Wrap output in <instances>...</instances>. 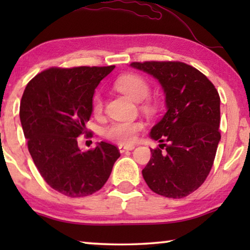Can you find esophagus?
<instances>
[{
	"label": "esophagus",
	"instance_id": "esophagus-1",
	"mask_svg": "<svg viewBox=\"0 0 250 250\" xmlns=\"http://www.w3.org/2000/svg\"><path fill=\"white\" fill-rule=\"evenodd\" d=\"M134 148H135L134 146H118V149H119V151H121V153L125 152V151H129V150H133Z\"/></svg>",
	"mask_w": 250,
	"mask_h": 250
}]
</instances>
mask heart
I'll return each mask as SVG.
<instances>
[{"label": "heart", "mask_w": 250, "mask_h": 250, "mask_svg": "<svg viewBox=\"0 0 250 250\" xmlns=\"http://www.w3.org/2000/svg\"><path fill=\"white\" fill-rule=\"evenodd\" d=\"M115 87L132 101L140 102L148 97L150 87L145 78L139 75H125L119 77L115 83ZM146 109L152 110V105L146 104ZM104 109V102L100 95H95L92 104V111L95 116L101 115ZM143 128V124L140 122H119L114 123L108 126L104 131L105 138L111 141L121 143V145H128L136 139L138 133Z\"/></svg>", "instance_id": "heart-1"}]
</instances>
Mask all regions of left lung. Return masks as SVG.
Returning <instances> with one entry per match:
<instances>
[{"mask_svg":"<svg viewBox=\"0 0 250 250\" xmlns=\"http://www.w3.org/2000/svg\"><path fill=\"white\" fill-rule=\"evenodd\" d=\"M131 67L159 82L167 109L150 131L160 145L150 150L143 179L160 196H189L209 174L221 140L218 92L203 73L179 61L132 62Z\"/></svg>","mask_w":250,"mask_h":250,"instance_id":"1","label":"left lung"}]
</instances>
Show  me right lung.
<instances>
[{"mask_svg": "<svg viewBox=\"0 0 250 250\" xmlns=\"http://www.w3.org/2000/svg\"><path fill=\"white\" fill-rule=\"evenodd\" d=\"M114 68H50L23 91L19 115L29 153L45 182L64 196L97 192L121 156L110 143L87 151L77 143L91 118L95 88Z\"/></svg>", "mask_w": 250, "mask_h": 250, "instance_id": "right-lung-1", "label": "right lung"}]
</instances>
